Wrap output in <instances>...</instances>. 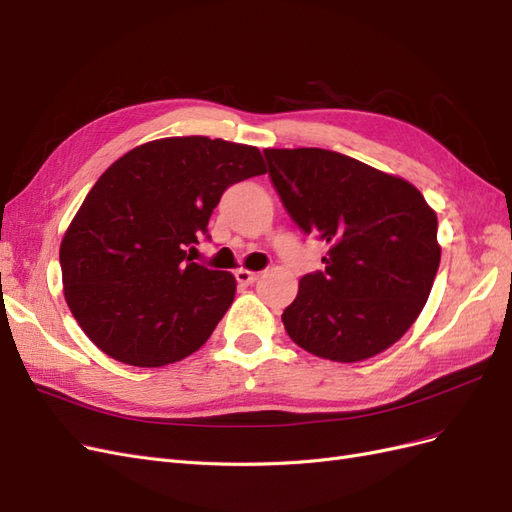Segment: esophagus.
Listing matches in <instances>:
<instances>
[{"instance_id": "esophagus-1", "label": "esophagus", "mask_w": 512, "mask_h": 512, "mask_svg": "<svg viewBox=\"0 0 512 512\" xmlns=\"http://www.w3.org/2000/svg\"><path fill=\"white\" fill-rule=\"evenodd\" d=\"M235 277H237V282H239V284L250 286V284H254V282L258 280L260 273H256V271H247V269H237V271H235Z\"/></svg>"}]
</instances>
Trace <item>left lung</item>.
<instances>
[{"label":"left lung","instance_id":"left-lung-1","mask_svg":"<svg viewBox=\"0 0 512 512\" xmlns=\"http://www.w3.org/2000/svg\"><path fill=\"white\" fill-rule=\"evenodd\" d=\"M290 218L329 243L324 271L301 277L284 309L290 339L320 359L365 361L391 348L429 299L438 218L406 179L344 153L265 149Z\"/></svg>","mask_w":512,"mask_h":512}]
</instances>
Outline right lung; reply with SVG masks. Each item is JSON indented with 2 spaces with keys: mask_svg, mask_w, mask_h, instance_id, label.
I'll use <instances>...</instances> for the list:
<instances>
[{
  "mask_svg": "<svg viewBox=\"0 0 512 512\" xmlns=\"http://www.w3.org/2000/svg\"><path fill=\"white\" fill-rule=\"evenodd\" d=\"M265 173L256 147L207 136L158 138L108 166L59 247L66 303L91 342L134 367L203 346L237 280L192 262L190 250L224 190Z\"/></svg>",
  "mask_w": 512,
  "mask_h": 512,
  "instance_id": "add662e5",
  "label": "right lung"
}]
</instances>
